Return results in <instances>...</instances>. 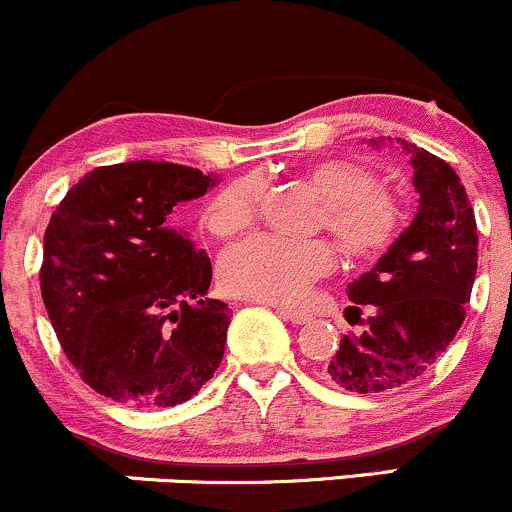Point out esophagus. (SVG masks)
I'll return each mask as SVG.
<instances>
[{
  "label": "esophagus",
  "mask_w": 512,
  "mask_h": 512,
  "mask_svg": "<svg viewBox=\"0 0 512 512\" xmlns=\"http://www.w3.org/2000/svg\"><path fill=\"white\" fill-rule=\"evenodd\" d=\"M279 316L291 320V323H296V325H303V323H308V320H311V313L294 311V308H279Z\"/></svg>",
  "instance_id": "esophagus-1"
}]
</instances>
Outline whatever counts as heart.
I'll return each mask as SVG.
<instances>
[{"mask_svg": "<svg viewBox=\"0 0 512 512\" xmlns=\"http://www.w3.org/2000/svg\"><path fill=\"white\" fill-rule=\"evenodd\" d=\"M303 179L323 199L318 226L335 235L350 260H374L401 230V201L381 187L374 170L352 157L313 162ZM260 189L252 179H235L218 189L201 213L213 238H233L255 221ZM335 267V247L325 238L291 240L257 233L230 245L218 262L223 289L243 299L296 303Z\"/></svg>", "mask_w": 512, "mask_h": 512, "instance_id": "obj_1", "label": "heart"}]
</instances>
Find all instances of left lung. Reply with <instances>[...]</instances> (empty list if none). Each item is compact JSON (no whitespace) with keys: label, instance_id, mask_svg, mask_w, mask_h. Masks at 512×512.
Wrapping results in <instances>:
<instances>
[{"label":"left lung","instance_id":"8db88e82","mask_svg":"<svg viewBox=\"0 0 512 512\" xmlns=\"http://www.w3.org/2000/svg\"><path fill=\"white\" fill-rule=\"evenodd\" d=\"M411 153L418 216L367 274L347 284V316L364 325L342 335L325 374L347 391L381 393L418 379L464 323L479 260L476 218L459 174L442 157L396 138ZM373 316L361 318V308Z\"/></svg>","mask_w":512,"mask_h":512}]
</instances>
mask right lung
Listing matches in <instances>:
<instances>
[{
  "label": "right lung",
  "instance_id": "1",
  "mask_svg": "<svg viewBox=\"0 0 512 512\" xmlns=\"http://www.w3.org/2000/svg\"><path fill=\"white\" fill-rule=\"evenodd\" d=\"M209 174L174 162L87 172L50 216L41 296L72 367L101 396L140 408L192 398L223 359L233 311L206 299L211 260L170 228Z\"/></svg>",
  "mask_w": 512,
  "mask_h": 512
}]
</instances>
